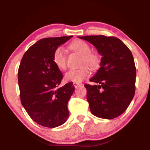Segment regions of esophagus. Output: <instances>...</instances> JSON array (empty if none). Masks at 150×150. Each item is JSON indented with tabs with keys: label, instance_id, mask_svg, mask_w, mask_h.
Segmentation results:
<instances>
[{
	"label": "esophagus",
	"instance_id": "34e87169",
	"mask_svg": "<svg viewBox=\"0 0 150 150\" xmlns=\"http://www.w3.org/2000/svg\"><path fill=\"white\" fill-rule=\"evenodd\" d=\"M73 85L75 87H79V86L82 85V84L81 83H73Z\"/></svg>",
	"mask_w": 150,
	"mask_h": 150
}]
</instances>
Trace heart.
Instances as JSON below:
<instances>
[{"label":"heart","instance_id":"b5f03b06","mask_svg":"<svg viewBox=\"0 0 150 150\" xmlns=\"http://www.w3.org/2000/svg\"><path fill=\"white\" fill-rule=\"evenodd\" d=\"M69 48L81 54V65L78 69H71L65 75V80L74 83H81L90 75V69H97L100 64V56L91 52L89 45L83 40H75L69 44ZM53 62L60 69H65L67 66V56L64 48L59 47L53 54ZM88 65L87 66L86 65ZM88 66L89 67H88Z\"/></svg>","mask_w":150,"mask_h":150}]
</instances>
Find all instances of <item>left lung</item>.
<instances>
[{
  "mask_svg": "<svg viewBox=\"0 0 150 150\" xmlns=\"http://www.w3.org/2000/svg\"><path fill=\"white\" fill-rule=\"evenodd\" d=\"M79 38L93 44L102 56L100 67L89 80L98 85H85L90 110L98 117L115 118L127 109L135 93L136 67L132 52L115 37Z\"/></svg>",
  "mask_w": 150,
  "mask_h": 150,
  "instance_id": "obj_1",
  "label": "left lung"
}]
</instances>
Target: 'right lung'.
I'll return each instance as SVG.
<instances>
[{"mask_svg":"<svg viewBox=\"0 0 150 150\" xmlns=\"http://www.w3.org/2000/svg\"><path fill=\"white\" fill-rule=\"evenodd\" d=\"M71 38L39 40L26 51L18 69L22 106L35 122L47 128L61 126L69 117L67 103L74 87L71 82L59 87L63 76L53 62V54Z\"/></svg>","mask_w":150,"mask_h":150,"instance_id":"right-lung-1","label":"right lung"}]
</instances>
